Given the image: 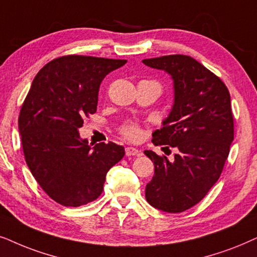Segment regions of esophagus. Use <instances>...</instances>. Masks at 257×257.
Masks as SVG:
<instances>
[{"mask_svg":"<svg viewBox=\"0 0 257 257\" xmlns=\"http://www.w3.org/2000/svg\"><path fill=\"white\" fill-rule=\"evenodd\" d=\"M125 155L126 156H139V155H141V152H140L139 149L134 148V147H126Z\"/></svg>","mask_w":257,"mask_h":257,"instance_id":"esophagus-1","label":"esophagus"}]
</instances>
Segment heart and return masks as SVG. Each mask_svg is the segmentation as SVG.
Masks as SVG:
<instances>
[{
	"label": "heart",
	"mask_w": 257,
	"mask_h": 257,
	"mask_svg": "<svg viewBox=\"0 0 257 257\" xmlns=\"http://www.w3.org/2000/svg\"><path fill=\"white\" fill-rule=\"evenodd\" d=\"M121 132L123 136H125L129 140H138L141 136V131H140L139 125L134 124V123H126L122 126Z\"/></svg>",
	"instance_id": "b5f03b06"
}]
</instances>
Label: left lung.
<instances>
[{
  "mask_svg": "<svg viewBox=\"0 0 257 257\" xmlns=\"http://www.w3.org/2000/svg\"><path fill=\"white\" fill-rule=\"evenodd\" d=\"M142 62L172 77L174 104L162 128L153 133V143L179 150L173 162L145 150L155 167L146 198L159 210L182 213L206 196L223 169L234 140L230 94L216 75L187 55Z\"/></svg>",
  "mask_w": 257,
  "mask_h": 257,
  "instance_id": "left-lung-1",
  "label": "left lung"
}]
</instances>
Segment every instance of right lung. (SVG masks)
I'll return each mask as SVG.
<instances>
[{
  "mask_svg": "<svg viewBox=\"0 0 257 257\" xmlns=\"http://www.w3.org/2000/svg\"><path fill=\"white\" fill-rule=\"evenodd\" d=\"M126 60L68 55L47 63L21 108L19 132L26 162L40 187L57 203L80 207L96 200L105 175L124 156L116 143L88 145L78 129L97 108L98 89Z\"/></svg>",
  "mask_w": 257,
  "mask_h": 257,
  "instance_id": "1",
  "label": "right lung"
}]
</instances>
